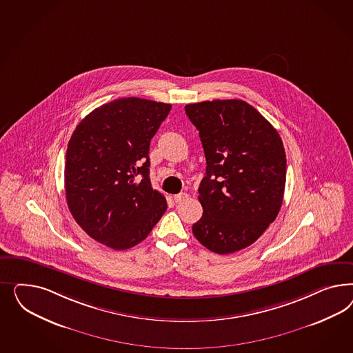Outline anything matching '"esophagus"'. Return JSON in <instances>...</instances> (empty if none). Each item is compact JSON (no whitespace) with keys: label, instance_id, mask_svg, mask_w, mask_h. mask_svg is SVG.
Segmentation results:
<instances>
[{"label":"esophagus","instance_id":"obj_1","mask_svg":"<svg viewBox=\"0 0 353 353\" xmlns=\"http://www.w3.org/2000/svg\"><path fill=\"white\" fill-rule=\"evenodd\" d=\"M188 198H189V194H186V192H180V194H176V195L173 196V199H174L176 203H180V202L188 199Z\"/></svg>","mask_w":353,"mask_h":353}]
</instances>
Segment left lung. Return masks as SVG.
Masks as SVG:
<instances>
[{
    "instance_id": "left-lung-1",
    "label": "left lung",
    "mask_w": 353,
    "mask_h": 353,
    "mask_svg": "<svg viewBox=\"0 0 353 353\" xmlns=\"http://www.w3.org/2000/svg\"><path fill=\"white\" fill-rule=\"evenodd\" d=\"M199 130L205 176L199 185L203 216L192 234L225 255L252 245L281 210L286 154L277 130L242 99H214L185 106Z\"/></svg>"
}]
</instances>
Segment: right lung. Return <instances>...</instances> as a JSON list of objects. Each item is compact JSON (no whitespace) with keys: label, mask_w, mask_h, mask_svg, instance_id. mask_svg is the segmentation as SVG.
<instances>
[{"label":"right lung","mask_w":353,"mask_h":353,"mask_svg":"<svg viewBox=\"0 0 353 353\" xmlns=\"http://www.w3.org/2000/svg\"><path fill=\"white\" fill-rule=\"evenodd\" d=\"M172 106L119 98L80 121L68 142L64 188L70 212L94 241L127 250L142 242L167 210L150 182V141Z\"/></svg>","instance_id":"1"}]
</instances>
